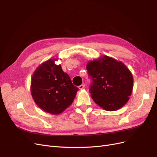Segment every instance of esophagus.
<instances>
[{"label": "esophagus", "mask_w": 157, "mask_h": 157, "mask_svg": "<svg viewBox=\"0 0 157 157\" xmlns=\"http://www.w3.org/2000/svg\"><path fill=\"white\" fill-rule=\"evenodd\" d=\"M84 86H85V84H82L81 85H80V86H78V88H79V90H82L83 88H84Z\"/></svg>", "instance_id": "obj_1"}]
</instances>
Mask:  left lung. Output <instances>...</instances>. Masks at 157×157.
<instances>
[{
	"instance_id": "8db88e82",
	"label": "left lung",
	"mask_w": 157,
	"mask_h": 157,
	"mask_svg": "<svg viewBox=\"0 0 157 157\" xmlns=\"http://www.w3.org/2000/svg\"><path fill=\"white\" fill-rule=\"evenodd\" d=\"M86 69L92 81L89 89L92 98L99 107L114 111L129 100L134 80L130 70L121 61L104 56L89 61Z\"/></svg>"
}]
</instances>
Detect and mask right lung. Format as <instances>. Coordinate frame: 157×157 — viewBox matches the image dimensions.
I'll use <instances>...</instances> for the list:
<instances>
[{
  "label": "right lung",
  "instance_id": "right-lung-1",
  "mask_svg": "<svg viewBox=\"0 0 157 157\" xmlns=\"http://www.w3.org/2000/svg\"><path fill=\"white\" fill-rule=\"evenodd\" d=\"M56 60L51 59L40 65L33 73L31 85L35 103L52 115H58L70 106L78 90L61 65L54 63Z\"/></svg>",
  "mask_w": 157,
  "mask_h": 157
}]
</instances>
